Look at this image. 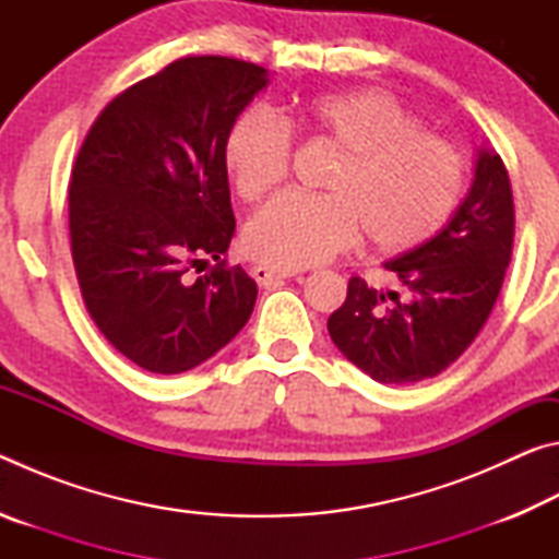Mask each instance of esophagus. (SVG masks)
Returning a JSON list of instances; mask_svg holds the SVG:
<instances>
[{
	"label": "esophagus",
	"mask_w": 559,
	"mask_h": 559,
	"mask_svg": "<svg viewBox=\"0 0 559 559\" xmlns=\"http://www.w3.org/2000/svg\"><path fill=\"white\" fill-rule=\"evenodd\" d=\"M290 276H296V271L266 266V263H259V266H253V278H257L259 286H273V283L286 281V278H290Z\"/></svg>",
	"instance_id": "esophagus-1"
}]
</instances>
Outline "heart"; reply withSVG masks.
Returning a JSON list of instances; mask_svg holds the SVG:
<instances>
[{
  "instance_id": "obj_1",
  "label": "heart",
  "mask_w": 559,
  "mask_h": 559,
  "mask_svg": "<svg viewBox=\"0 0 559 559\" xmlns=\"http://www.w3.org/2000/svg\"><path fill=\"white\" fill-rule=\"evenodd\" d=\"M288 132L323 140L340 155L323 197L283 192L246 224V249L271 266H318L349 249L359 229L384 257L406 253L437 234L459 202L456 150L421 132L377 88L302 98L276 120L261 112L236 120L224 140V167L241 200H259L286 177Z\"/></svg>"
}]
</instances>
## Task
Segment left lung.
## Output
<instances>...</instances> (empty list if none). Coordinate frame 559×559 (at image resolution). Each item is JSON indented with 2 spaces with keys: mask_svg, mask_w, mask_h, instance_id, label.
I'll return each instance as SVG.
<instances>
[{
  "mask_svg": "<svg viewBox=\"0 0 559 559\" xmlns=\"http://www.w3.org/2000/svg\"><path fill=\"white\" fill-rule=\"evenodd\" d=\"M515 210L503 159L480 145L466 197L441 229L384 261L402 290L349 278L328 333L349 362L382 384L437 377L463 355L503 286L513 253Z\"/></svg>",
  "mask_w": 559,
  "mask_h": 559,
  "instance_id": "1",
  "label": "left lung"
}]
</instances>
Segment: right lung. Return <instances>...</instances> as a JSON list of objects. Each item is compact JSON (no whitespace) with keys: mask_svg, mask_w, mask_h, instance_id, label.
Masks as SVG:
<instances>
[{"mask_svg":"<svg viewBox=\"0 0 559 559\" xmlns=\"http://www.w3.org/2000/svg\"><path fill=\"white\" fill-rule=\"evenodd\" d=\"M269 71L187 56L110 100L75 157L69 226L83 300L108 343L155 374L229 345L257 281L222 259L236 229L224 140ZM210 255L197 282L186 271Z\"/></svg>","mask_w":559,"mask_h":559,"instance_id":"right-lung-1","label":"right lung"}]
</instances>
